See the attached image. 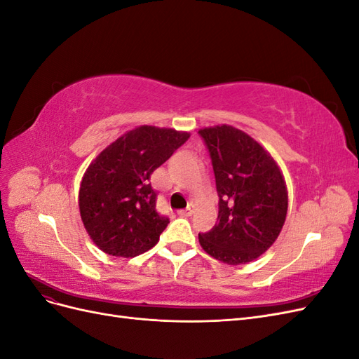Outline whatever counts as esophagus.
Masks as SVG:
<instances>
[{"label":"esophagus","instance_id":"1","mask_svg":"<svg viewBox=\"0 0 359 359\" xmlns=\"http://www.w3.org/2000/svg\"><path fill=\"white\" fill-rule=\"evenodd\" d=\"M194 210H196V206H194L193 203H190L186 210H180L178 214L182 215V217H190V215L194 214Z\"/></svg>","mask_w":359,"mask_h":359}]
</instances>
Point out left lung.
<instances>
[{"mask_svg": "<svg viewBox=\"0 0 359 359\" xmlns=\"http://www.w3.org/2000/svg\"><path fill=\"white\" fill-rule=\"evenodd\" d=\"M210 151L219 219L199 243L227 265L248 264L274 244L287 214V189L276 160L259 142L232 126L201 128Z\"/></svg>", "mask_w": 359, "mask_h": 359, "instance_id": "8db88e82", "label": "left lung"}]
</instances>
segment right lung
<instances>
[{
	"label": "right lung",
	"instance_id": "obj_1",
	"mask_svg": "<svg viewBox=\"0 0 359 359\" xmlns=\"http://www.w3.org/2000/svg\"><path fill=\"white\" fill-rule=\"evenodd\" d=\"M190 137L173 128L140 126L106 147L83 173L79 211L104 253L135 257L153 248L169 219L156 210L151 173Z\"/></svg>",
	"mask_w": 359,
	"mask_h": 359
}]
</instances>
